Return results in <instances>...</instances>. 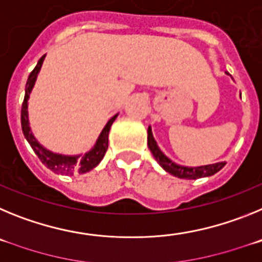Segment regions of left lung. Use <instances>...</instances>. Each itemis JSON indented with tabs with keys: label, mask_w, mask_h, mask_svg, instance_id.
<instances>
[{
	"label": "left lung",
	"mask_w": 262,
	"mask_h": 262,
	"mask_svg": "<svg viewBox=\"0 0 262 262\" xmlns=\"http://www.w3.org/2000/svg\"><path fill=\"white\" fill-rule=\"evenodd\" d=\"M227 73V72H226ZM228 75V73H227ZM148 148L151 149L152 155L156 159L157 163L161 165V168L165 172L170 173V174L176 176L178 178H185V180H196L201 177H209V176H214L226 165L224 161L222 163L210 164V165H202V166H184L178 165V164L173 163L172 160L166 157L165 155L161 152V149L157 145L156 140H155L154 135H152L151 126L148 127Z\"/></svg>",
	"instance_id": "8db88e82"
}]
</instances>
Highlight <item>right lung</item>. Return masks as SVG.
<instances>
[{"label":"right lung","instance_id":"add662e5","mask_svg":"<svg viewBox=\"0 0 262 262\" xmlns=\"http://www.w3.org/2000/svg\"><path fill=\"white\" fill-rule=\"evenodd\" d=\"M46 55L39 59L38 64L32 72L30 73L29 78H27L26 84V93H25V99H23L22 103V111H20V123H22V131L23 135L26 138V140L29 142V144L31 145V148L34 149V152L36 154V156L40 159V161L47 166L48 169H51L52 172L57 173V174H66V176H72L75 173H86L89 170H92L93 168H96L101 160L105 156L106 151H107L108 145V133H110L111 124L117 119L118 114L114 115L108 120L106 126L103 127L102 133L99 134L98 139H97L94 147L90 149L89 152H86L85 155H77V156H67V155H60V154H53V152L48 151L47 148H45L40 143L35 139V136L32 135L31 128L29 126V111H27V101H29L30 93H31L32 88L35 85L36 77H38V73L41 68V64L45 61Z\"/></svg>","mask_w":262,"mask_h":262}]
</instances>
